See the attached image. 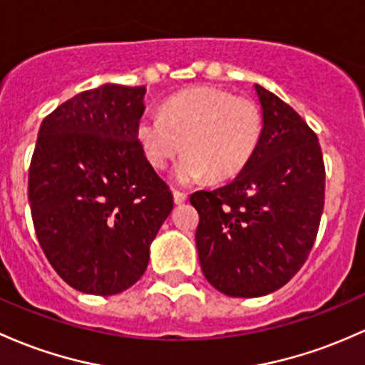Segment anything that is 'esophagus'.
Segmentation results:
<instances>
[{"mask_svg":"<svg viewBox=\"0 0 365 365\" xmlns=\"http://www.w3.org/2000/svg\"><path fill=\"white\" fill-rule=\"evenodd\" d=\"M173 201H175V204H183L187 201V194L185 192L173 190Z\"/></svg>","mask_w":365,"mask_h":365,"instance_id":"obj_1","label":"esophagus"}]
</instances>
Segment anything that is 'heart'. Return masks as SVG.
<instances>
[{"mask_svg":"<svg viewBox=\"0 0 365 365\" xmlns=\"http://www.w3.org/2000/svg\"><path fill=\"white\" fill-rule=\"evenodd\" d=\"M262 114L250 98L213 86L178 91L163 103L161 114H143L137 138L147 161L164 170L183 152L173 182L192 185L204 176L227 180L239 175L258 149Z\"/></svg>","mask_w":365,"mask_h":365,"instance_id":"b5f03b06","label":"heart"}]
</instances>
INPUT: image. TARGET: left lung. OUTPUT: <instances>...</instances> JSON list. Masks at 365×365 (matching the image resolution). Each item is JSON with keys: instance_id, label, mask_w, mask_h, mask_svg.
Segmentation results:
<instances>
[{"instance_id": "left-lung-1", "label": "left lung", "mask_w": 365, "mask_h": 365, "mask_svg": "<svg viewBox=\"0 0 365 365\" xmlns=\"http://www.w3.org/2000/svg\"><path fill=\"white\" fill-rule=\"evenodd\" d=\"M255 91L263 119L255 155L230 183L190 195L204 277L234 298L265 296L289 282L314 246L324 210L317 135L277 95L259 85Z\"/></svg>"}]
</instances>
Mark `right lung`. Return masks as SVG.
<instances>
[{"label": "right lung", "mask_w": 365, "mask_h": 365, "mask_svg": "<svg viewBox=\"0 0 365 365\" xmlns=\"http://www.w3.org/2000/svg\"><path fill=\"white\" fill-rule=\"evenodd\" d=\"M145 86L107 83L43 119L29 168L39 246L74 289L112 296L147 270L173 194L137 138Z\"/></svg>", "instance_id": "add662e5"}]
</instances>
